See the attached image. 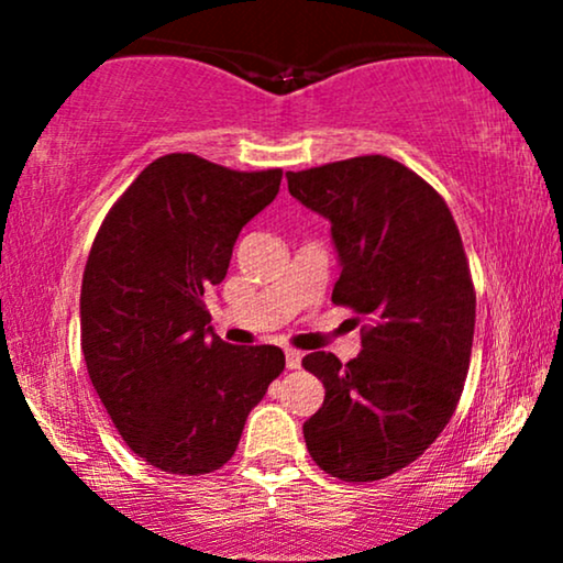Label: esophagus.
Instances as JSON below:
<instances>
[{
    "label": "esophagus",
    "mask_w": 563,
    "mask_h": 563,
    "mask_svg": "<svg viewBox=\"0 0 563 563\" xmlns=\"http://www.w3.org/2000/svg\"><path fill=\"white\" fill-rule=\"evenodd\" d=\"M286 365L290 371H299L301 367V352H296V349H286Z\"/></svg>",
    "instance_id": "1"
}]
</instances>
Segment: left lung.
Segmentation results:
<instances>
[{
    "mask_svg": "<svg viewBox=\"0 0 563 563\" xmlns=\"http://www.w3.org/2000/svg\"><path fill=\"white\" fill-rule=\"evenodd\" d=\"M288 190L331 219L341 256L333 303L363 322V352L301 360L325 386L307 423L312 461L344 482H378L421 457L461 402L476 290L461 232L439 192L386 156L288 172Z\"/></svg>",
    "mask_w": 563,
    "mask_h": 563,
    "instance_id": "left-lung-1",
    "label": "left lung"
}]
</instances>
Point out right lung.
I'll return each instance as SVG.
<instances>
[{"mask_svg":"<svg viewBox=\"0 0 563 563\" xmlns=\"http://www.w3.org/2000/svg\"><path fill=\"white\" fill-rule=\"evenodd\" d=\"M280 179L283 169L169 153L137 174L95 235L81 280L84 363L124 442L166 474L222 468L286 367L277 346L224 344L203 303Z\"/></svg>","mask_w":563,"mask_h":563,"instance_id":"obj_1","label":"right lung"}]
</instances>
